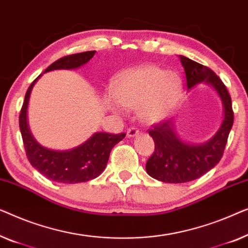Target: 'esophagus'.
I'll list each match as a JSON object with an SVG mask.
<instances>
[{
	"label": "esophagus",
	"instance_id": "34e87169",
	"mask_svg": "<svg viewBox=\"0 0 248 248\" xmlns=\"http://www.w3.org/2000/svg\"><path fill=\"white\" fill-rule=\"evenodd\" d=\"M138 134H139V129L138 128H136V127L128 128V130H127L128 137H135V136H137Z\"/></svg>",
	"mask_w": 248,
	"mask_h": 248
}]
</instances>
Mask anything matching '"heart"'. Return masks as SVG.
Masks as SVG:
<instances>
[{
    "instance_id": "obj_1",
    "label": "heart",
    "mask_w": 248,
    "mask_h": 248,
    "mask_svg": "<svg viewBox=\"0 0 248 248\" xmlns=\"http://www.w3.org/2000/svg\"><path fill=\"white\" fill-rule=\"evenodd\" d=\"M117 102L129 109H139L148 123H156L170 116L181 92V79L173 72L154 65L127 68L114 76L111 84ZM111 109H116L109 102Z\"/></svg>"
}]
</instances>
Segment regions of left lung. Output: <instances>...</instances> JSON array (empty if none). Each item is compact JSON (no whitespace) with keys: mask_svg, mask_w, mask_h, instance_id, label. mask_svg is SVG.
<instances>
[{"mask_svg":"<svg viewBox=\"0 0 248 248\" xmlns=\"http://www.w3.org/2000/svg\"><path fill=\"white\" fill-rule=\"evenodd\" d=\"M186 78L187 89L207 82L217 90L224 103V121L214 137L205 144H186L173 131V121L164 120L153 124L148 134L154 139L155 149L146 163V170L154 179L165 183H186L197 180L217 165L224 155L233 111L228 90L218 75L207 66L180 56Z\"/></svg>","mask_w":248,"mask_h":248,"instance_id":"1","label":"left lung"}]
</instances>
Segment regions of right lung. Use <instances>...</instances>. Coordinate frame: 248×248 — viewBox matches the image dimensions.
I'll return each instance as SVG.
<instances>
[{
  "label": "right lung",
  "mask_w": 248,
  "mask_h": 248,
  "mask_svg": "<svg viewBox=\"0 0 248 248\" xmlns=\"http://www.w3.org/2000/svg\"><path fill=\"white\" fill-rule=\"evenodd\" d=\"M95 54V50L73 54L54 62L45 72L54 69H72L84 65ZM40 75L28 89L19 116V127L24 151L31 165L47 179L61 183H81L93 180L106 169L111 149L124 138L125 134L96 132L88 141L66 152L50 151L40 146L31 136L27 124V108L30 92Z\"/></svg>",
  "instance_id": "right-lung-1"
}]
</instances>
